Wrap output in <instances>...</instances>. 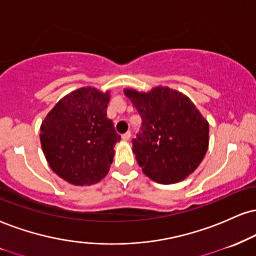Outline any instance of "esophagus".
<instances>
[{"instance_id":"34e87169","label":"esophagus","mask_w":256,"mask_h":256,"mask_svg":"<svg viewBox=\"0 0 256 256\" xmlns=\"http://www.w3.org/2000/svg\"><path fill=\"white\" fill-rule=\"evenodd\" d=\"M130 136H132V134H130V132H127V133H124L122 135V138L124 141H128L129 138H130Z\"/></svg>"}]
</instances>
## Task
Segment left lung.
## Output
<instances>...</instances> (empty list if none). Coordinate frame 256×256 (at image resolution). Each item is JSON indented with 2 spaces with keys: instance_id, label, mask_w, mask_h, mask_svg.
<instances>
[{
  "instance_id": "1",
  "label": "left lung",
  "mask_w": 256,
  "mask_h": 256,
  "mask_svg": "<svg viewBox=\"0 0 256 256\" xmlns=\"http://www.w3.org/2000/svg\"><path fill=\"white\" fill-rule=\"evenodd\" d=\"M124 94L142 118L133 152L144 174L166 185L188 178L209 147L206 118L186 94L168 86L124 89Z\"/></svg>"
}]
</instances>
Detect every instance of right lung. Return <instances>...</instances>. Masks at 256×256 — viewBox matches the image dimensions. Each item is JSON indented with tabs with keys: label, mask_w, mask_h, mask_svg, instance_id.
Masks as SVG:
<instances>
[{
	"label": "right lung",
	"mask_w": 256,
	"mask_h": 256,
	"mask_svg": "<svg viewBox=\"0 0 256 256\" xmlns=\"http://www.w3.org/2000/svg\"><path fill=\"white\" fill-rule=\"evenodd\" d=\"M110 91L77 89L59 100L40 127L42 152L52 171L72 185L96 184L108 174L121 136L106 118Z\"/></svg>",
	"instance_id": "add662e5"
}]
</instances>
